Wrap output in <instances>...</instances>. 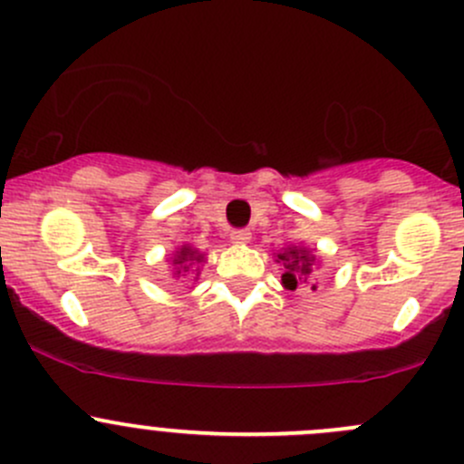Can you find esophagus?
<instances>
[{
  "label": "esophagus",
  "instance_id": "34e87169",
  "mask_svg": "<svg viewBox=\"0 0 464 464\" xmlns=\"http://www.w3.org/2000/svg\"><path fill=\"white\" fill-rule=\"evenodd\" d=\"M231 242L246 245V242H251V231L248 228H236V231H231Z\"/></svg>",
  "mask_w": 464,
  "mask_h": 464
}]
</instances>
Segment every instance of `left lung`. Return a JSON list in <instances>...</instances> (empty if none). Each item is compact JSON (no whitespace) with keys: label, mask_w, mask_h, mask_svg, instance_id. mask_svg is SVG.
<instances>
[{"label":"left lung","mask_w":464,"mask_h":464,"mask_svg":"<svg viewBox=\"0 0 464 464\" xmlns=\"http://www.w3.org/2000/svg\"><path fill=\"white\" fill-rule=\"evenodd\" d=\"M277 262L285 265V273H282V285H285V289L295 291L297 286H300L302 282H306V277H309L314 257H311L309 251H304V248L289 246L285 253H277ZM311 289H315V285L311 286Z\"/></svg>","instance_id":"1"}]
</instances>
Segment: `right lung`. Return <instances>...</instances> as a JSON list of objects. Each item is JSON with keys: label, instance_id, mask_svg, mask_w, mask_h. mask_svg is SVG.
I'll return each mask as SVG.
<instances>
[{"label": "right lung", "instance_id": "add662e5", "mask_svg": "<svg viewBox=\"0 0 464 464\" xmlns=\"http://www.w3.org/2000/svg\"><path fill=\"white\" fill-rule=\"evenodd\" d=\"M195 262H202V256H199L195 248H191V246L179 248L178 256H175V260H173V265L179 266L178 277H179V273H182V276H187V271H191V266H195Z\"/></svg>", "mask_w": 464, "mask_h": 464}]
</instances>
